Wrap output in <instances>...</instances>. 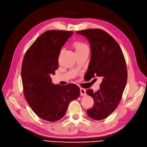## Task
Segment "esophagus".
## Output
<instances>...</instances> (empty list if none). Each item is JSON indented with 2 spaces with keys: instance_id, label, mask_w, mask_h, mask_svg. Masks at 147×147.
I'll list each match as a JSON object with an SVG mask.
<instances>
[{
  "instance_id": "34e87169",
  "label": "esophagus",
  "mask_w": 147,
  "mask_h": 147,
  "mask_svg": "<svg viewBox=\"0 0 147 147\" xmlns=\"http://www.w3.org/2000/svg\"><path fill=\"white\" fill-rule=\"evenodd\" d=\"M80 95L83 96L84 95H86V90L85 89H84L83 88H80Z\"/></svg>"
}]
</instances>
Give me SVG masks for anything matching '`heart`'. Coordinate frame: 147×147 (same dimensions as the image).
Listing matches in <instances>:
<instances>
[{"label": "heart", "mask_w": 147, "mask_h": 147, "mask_svg": "<svg viewBox=\"0 0 147 147\" xmlns=\"http://www.w3.org/2000/svg\"><path fill=\"white\" fill-rule=\"evenodd\" d=\"M73 47L75 50L76 53L82 51L84 50H85V49H89L88 47L86 45V44L81 41L75 42L73 44Z\"/></svg>", "instance_id": "1"}]
</instances>
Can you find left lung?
<instances>
[{"instance_id": "1", "label": "left lung", "mask_w": 147, "mask_h": 147, "mask_svg": "<svg viewBox=\"0 0 147 147\" xmlns=\"http://www.w3.org/2000/svg\"><path fill=\"white\" fill-rule=\"evenodd\" d=\"M77 33L85 36L90 43L91 57L87 72L91 78L102 77L99 90H86L94 99V105L87 110V114L94 119H103L121 100L127 78L126 60L117 42L104 30L89 29Z\"/></svg>"}]
</instances>
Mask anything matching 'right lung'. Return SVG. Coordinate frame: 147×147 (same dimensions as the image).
Segmentation results:
<instances>
[{
    "instance_id": "add662e5",
    "label": "right lung",
    "mask_w": 147,
    "mask_h": 147,
    "mask_svg": "<svg viewBox=\"0 0 147 147\" xmlns=\"http://www.w3.org/2000/svg\"><path fill=\"white\" fill-rule=\"evenodd\" d=\"M73 31L50 30L43 33L26 51L21 78L26 101L37 116L54 122L63 118L70 102L80 96L75 84H53L50 75L59 67L61 48Z\"/></svg>"
}]
</instances>
